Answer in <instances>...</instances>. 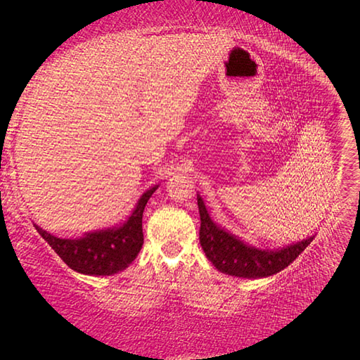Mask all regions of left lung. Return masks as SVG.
<instances>
[{"mask_svg":"<svg viewBox=\"0 0 360 360\" xmlns=\"http://www.w3.org/2000/svg\"><path fill=\"white\" fill-rule=\"evenodd\" d=\"M197 200L201 217L200 243L205 257L217 270L226 275L237 278H266L275 275L290 266L314 238L312 236L307 240L276 250L249 246L240 238L225 231L224 228L217 226L210 219V214L200 195Z\"/></svg>","mask_w":360,"mask_h":360,"instance_id":"1","label":"left lung"}]
</instances>
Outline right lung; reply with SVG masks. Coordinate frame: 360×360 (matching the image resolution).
<instances>
[{"label": "right lung", "instance_id": "obj_1", "mask_svg": "<svg viewBox=\"0 0 360 360\" xmlns=\"http://www.w3.org/2000/svg\"><path fill=\"white\" fill-rule=\"evenodd\" d=\"M158 184L138 200L132 214L120 226L85 234L81 238H58L34 224L37 233L70 269L84 275L110 276L124 270L144 243L143 213Z\"/></svg>", "mask_w": 360, "mask_h": 360}]
</instances>
